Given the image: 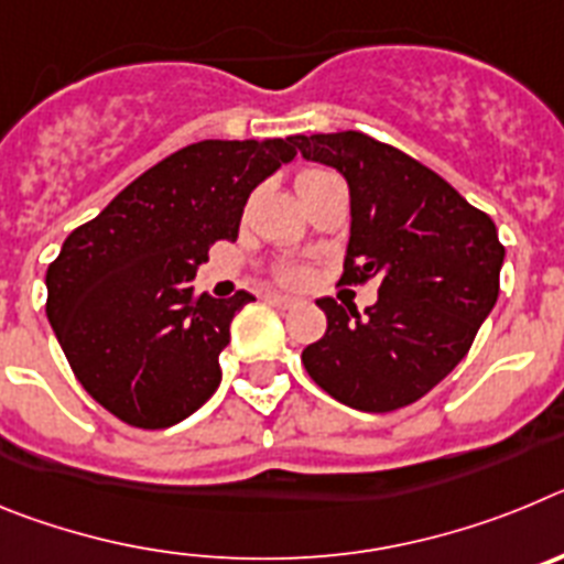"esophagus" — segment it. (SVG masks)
<instances>
[{
	"instance_id": "34e87169",
	"label": "esophagus",
	"mask_w": 564,
	"mask_h": 564,
	"mask_svg": "<svg viewBox=\"0 0 564 564\" xmlns=\"http://www.w3.org/2000/svg\"><path fill=\"white\" fill-rule=\"evenodd\" d=\"M268 302H271V305H276V307H293V305H299L296 299L285 296V293H271V296H268Z\"/></svg>"
}]
</instances>
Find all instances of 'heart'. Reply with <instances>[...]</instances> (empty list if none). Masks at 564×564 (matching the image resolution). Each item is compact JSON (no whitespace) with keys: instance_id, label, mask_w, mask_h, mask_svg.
<instances>
[{"instance_id":"1","label":"heart","mask_w":564,"mask_h":564,"mask_svg":"<svg viewBox=\"0 0 564 564\" xmlns=\"http://www.w3.org/2000/svg\"><path fill=\"white\" fill-rule=\"evenodd\" d=\"M313 174H322V169H307V172L299 174V181H305V177H313ZM279 279L282 282H302V271L299 268H282V273H279Z\"/></svg>"}]
</instances>
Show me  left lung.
Segmentation results:
<instances>
[{"instance_id": "1", "label": "left lung", "mask_w": 564, "mask_h": 564, "mask_svg": "<svg viewBox=\"0 0 564 564\" xmlns=\"http://www.w3.org/2000/svg\"><path fill=\"white\" fill-rule=\"evenodd\" d=\"M293 147L350 186L341 282L381 279L364 313L318 299L327 330L302 364L352 410H401L455 370L495 307L506 257L497 226L441 174L370 134H296Z\"/></svg>"}]
</instances>
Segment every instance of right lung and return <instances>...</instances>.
<instances>
[{
  "label": "right lung",
  "instance_id": "add662e5",
  "mask_svg": "<svg viewBox=\"0 0 564 564\" xmlns=\"http://www.w3.org/2000/svg\"><path fill=\"white\" fill-rule=\"evenodd\" d=\"M293 158V138L192 143L64 239L47 318L84 390L118 421L166 430L220 387L231 318L253 296H197L192 279L217 239H237L248 194Z\"/></svg>",
  "mask_w": 564,
  "mask_h": 564
}]
</instances>
